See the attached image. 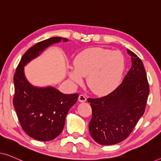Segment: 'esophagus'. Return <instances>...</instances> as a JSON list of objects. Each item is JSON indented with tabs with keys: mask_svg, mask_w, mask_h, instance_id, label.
<instances>
[{
	"mask_svg": "<svg viewBox=\"0 0 161 161\" xmlns=\"http://www.w3.org/2000/svg\"><path fill=\"white\" fill-rule=\"evenodd\" d=\"M78 100L81 103L86 102V96L84 95V94H80L78 97Z\"/></svg>",
	"mask_w": 161,
	"mask_h": 161,
	"instance_id": "34e87169",
	"label": "esophagus"
}]
</instances>
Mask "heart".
Listing matches in <instances>:
<instances>
[{"mask_svg":"<svg viewBox=\"0 0 161 161\" xmlns=\"http://www.w3.org/2000/svg\"><path fill=\"white\" fill-rule=\"evenodd\" d=\"M69 77L79 84L87 76V86L93 93L104 95L117 87L125 69V58L118 50L92 47L83 50L74 59Z\"/></svg>","mask_w":161,"mask_h":161,"instance_id":"1","label":"heart"}]
</instances>
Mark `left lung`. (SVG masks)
<instances>
[{
    "label": "left lung",
    "instance_id": "obj_1",
    "mask_svg": "<svg viewBox=\"0 0 161 161\" xmlns=\"http://www.w3.org/2000/svg\"><path fill=\"white\" fill-rule=\"evenodd\" d=\"M132 67L115 90L100 98H88L92 109L89 133L102 145L118 144L128 137L145 111L149 93L142 61L131 50Z\"/></svg>",
    "mask_w": 161,
    "mask_h": 161
}]
</instances>
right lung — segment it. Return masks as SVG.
Listing matches in <instances>:
<instances>
[{"mask_svg":"<svg viewBox=\"0 0 161 161\" xmlns=\"http://www.w3.org/2000/svg\"><path fill=\"white\" fill-rule=\"evenodd\" d=\"M63 41L62 37H51L36 43L22 57L14 75L13 105L25 133L34 139L48 142L63 130L66 116L78 100V94H64L54 88L34 87L24 75V66L48 46Z\"/></svg>","mask_w":161,"mask_h":161,"instance_id":"right-lung-1","label":"right lung"}]
</instances>
